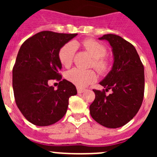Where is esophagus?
<instances>
[{
  "label": "esophagus",
  "mask_w": 157,
  "mask_h": 157,
  "mask_svg": "<svg viewBox=\"0 0 157 157\" xmlns=\"http://www.w3.org/2000/svg\"><path fill=\"white\" fill-rule=\"evenodd\" d=\"M77 91L78 94H82V93L85 92L86 89L84 88H81V87H77Z\"/></svg>",
  "instance_id": "1"
}]
</instances>
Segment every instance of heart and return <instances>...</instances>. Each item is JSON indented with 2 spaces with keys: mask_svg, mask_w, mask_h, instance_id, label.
Here are the masks:
<instances>
[{
  "mask_svg": "<svg viewBox=\"0 0 157 157\" xmlns=\"http://www.w3.org/2000/svg\"><path fill=\"white\" fill-rule=\"evenodd\" d=\"M76 45H82L94 58L91 66L94 67L100 73H105L109 68V60L105 57L106 48L101 43L94 39H86L82 42H68L60 48L59 51V59L65 67H69L73 62ZM65 77L69 82L78 87H85L97 80V74L94 70H82L73 68L68 71Z\"/></svg>",
  "mask_w": 157,
  "mask_h": 157,
  "instance_id": "heart-1",
  "label": "heart"
}]
</instances>
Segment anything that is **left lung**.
I'll return each instance as SVG.
<instances>
[{"instance_id": "left-lung-1", "label": "left lung", "mask_w": 157, "mask_h": 157, "mask_svg": "<svg viewBox=\"0 0 157 157\" xmlns=\"http://www.w3.org/2000/svg\"><path fill=\"white\" fill-rule=\"evenodd\" d=\"M112 48L114 63L112 70L100 82L105 90H93L95 99L90 106L92 118L108 128L127 124L141 108L145 91L144 66L136 48L120 36L105 34ZM109 89L112 93L106 95Z\"/></svg>"}]
</instances>
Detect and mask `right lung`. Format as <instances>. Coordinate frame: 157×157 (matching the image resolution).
<instances>
[{"label": "right lung", "instance_id": "obj_1", "mask_svg": "<svg viewBox=\"0 0 157 157\" xmlns=\"http://www.w3.org/2000/svg\"><path fill=\"white\" fill-rule=\"evenodd\" d=\"M77 34L41 31L21 45L12 69V87L17 107L36 126L52 125L66 114L71 96L77 94L74 84L61 80L59 51ZM51 79L59 81L57 90L49 87Z\"/></svg>", "mask_w": 157, "mask_h": 157}]
</instances>
